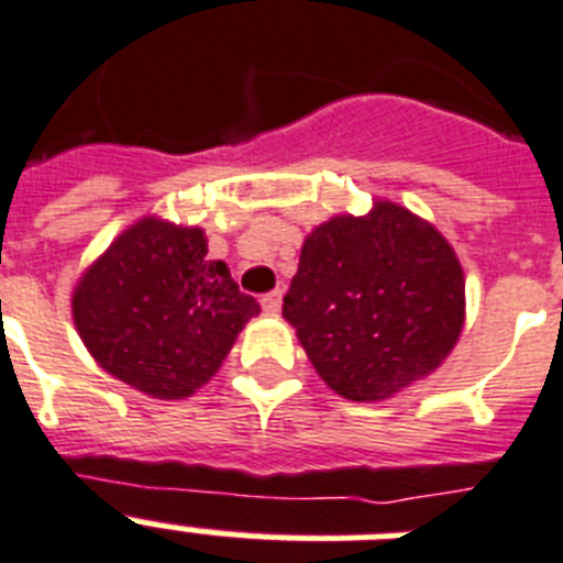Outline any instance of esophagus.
<instances>
[{"label":"esophagus","mask_w":563,"mask_h":563,"mask_svg":"<svg viewBox=\"0 0 563 563\" xmlns=\"http://www.w3.org/2000/svg\"><path fill=\"white\" fill-rule=\"evenodd\" d=\"M260 306H263V311H268V314H277L283 306V291L274 289V291H268V295H263L260 297Z\"/></svg>","instance_id":"1"}]
</instances>
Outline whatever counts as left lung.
I'll return each instance as SVG.
<instances>
[{"label":"left lung","instance_id":"obj_1","mask_svg":"<svg viewBox=\"0 0 563 563\" xmlns=\"http://www.w3.org/2000/svg\"><path fill=\"white\" fill-rule=\"evenodd\" d=\"M464 268L432 223L398 202L332 217L306 238L283 297L325 386L386 400L432 375L464 329Z\"/></svg>","mask_w":563,"mask_h":563}]
</instances>
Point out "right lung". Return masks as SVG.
<instances>
[{
  "mask_svg": "<svg viewBox=\"0 0 563 563\" xmlns=\"http://www.w3.org/2000/svg\"><path fill=\"white\" fill-rule=\"evenodd\" d=\"M70 311L108 375L179 400L209 384L260 306L209 260L202 229L143 217L85 268Z\"/></svg>",
  "mask_w": 563,
  "mask_h": 563,
  "instance_id": "obj_1",
  "label": "right lung"
}]
</instances>
